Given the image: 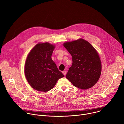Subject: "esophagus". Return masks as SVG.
Here are the masks:
<instances>
[{"label":"esophagus","instance_id":"34e87169","mask_svg":"<svg viewBox=\"0 0 124 124\" xmlns=\"http://www.w3.org/2000/svg\"><path fill=\"white\" fill-rule=\"evenodd\" d=\"M62 73H63V74L64 76H65V75H66V74H67V72L66 71V70H64V71L62 72Z\"/></svg>","mask_w":124,"mask_h":124}]
</instances>
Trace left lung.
<instances>
[{"mask_svg": "<svg viewBox=\"0 0 124 124\" xmlns=\"http://www.w3.org/2000/svg\"><path fill=\"white\" fill-rule=\"evenodd\" d=\"M64 46L71 54L73 61L66 78L81 89L93 86L98 81L101 71L97 51L89 42L81 39L65 43Z\"/></svg>", "mask_w": 124, "mask_h": 124, "instance_id": "8db88e82", "label": "left lung"}]
</instances>
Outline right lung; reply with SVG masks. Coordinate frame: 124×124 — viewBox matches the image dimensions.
I'll list each match as a JSON object with an SVG mask.
<instances>
[{
    "label": "right lung",
    "instance_id": "1",
    "mask_svg": "<svg viewBox=\"0 0 124 124\" xmlns=\"http://www.w3.org/2000/svg\"><path fill=\"white\" fill-rule=\"evenodd\" d=\"M54 46L48 43L38 44L28 54L24 68L26 78L34 89L47 92L64 75L51 59Z\"/></svg>",
    "mask_w": 124,
    "mask_h": 124
}]
</instances>
